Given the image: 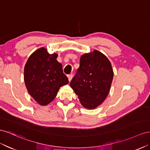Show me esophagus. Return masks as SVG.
<instances>
[{
  "instance_id": "obj_1",
  "label": "esophagus",
  "mask_w": 150,
  "mask_h": 150,
  "mask_svg": "<svg viewBox=\"0 0 150 150\" xmlns=\"http://www.w3.org/2000/svg\"><path fill=\"white\" fill-rule=\"evenodd\" d=\"M72 76H73V75L71 74H69V75H68V80L70 81H71V79H72Z\"/></svg>"
}]
</instances>
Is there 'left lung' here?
Segmentation results:
<instances>
[{
  "label": "left lung",
  "mask_w": 150,
  "mask_h": 150,
  "mask_svg": "<svg viewBox=\"0 0 150 150\" xmlns=\"http://www.w3.org/2000/svg\"><path fill=\"white\" fill-rule=\"evenodd\" d=\"M113 75L108 58L100 51L94 50L80 57V67L70 85L84 108L95 109L108 96Z\"/></svg>",
  "instance_id": "8db88e82"
}]
</instances>
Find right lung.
I'll use <instances>...</instances> for the list:
<instances>
[{"instance_id": "obj_1", "label": "right lung", "mask_w": 150, "mask_h": 150, "mask_svg": "<svg viewBox=\"0 0 150 150\" xmlns=\"http://www.w3.org/2000/svg\"><path fill=\"white\" fill-rule=\"evenodd\" d=\"M58 54H49L44 48L35 51L24 67V82L29 93L38 104L46 105L52 101L59 88L68 83Z\"/></svg>"}]
</instances>
